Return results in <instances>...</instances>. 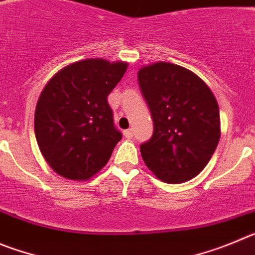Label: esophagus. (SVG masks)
Here are the masks:
<instances>
[{
    "instance_id": "esophagus-1",
    "label": "esophagus",
    "mask_w": 255,
    "mask_h": 255,
    "mask_svg": "<svg viewBox=\"0 0 255 255\" xmlns=\"http://www.w3.org/2000/svg\"><path fill=\"white\" fill-rule=\"evenodd\" d=\"M123 134H125L126 138H132L133 137V130L132 129H127L123 132Z\"/></svg>"
}]
</instances>
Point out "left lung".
Masks as SVG:
<instances>
[{"mask_svg":"<svg viewBox=\"0 0 255 255\" xmlns=\"http://www.w3.org/2000/svg\"><path fill=\"white\" fill-rule=\"evenodd\" d=\"M138 84L153 121L152 137L139 146L144 164L162 182H188L205 169L220 141L216 98L196 73L167 62L139 68Z\"/></svg>","mask_w":255,"mask_h":255,"instance_id":"left-lung-1","label":"left lung"}]
</instances>
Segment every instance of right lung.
<instances>
[{"label": "right lung", "mask_w": 255, "mask_h": 255, "mask_svg": "<svg viewBox=\"0 0 255 255\" xmlns=\"http://www.w3.org/2000/svg\"><path fill=\"white\" fill-rule=\"evenodd\" d=\"M127 67L122 61L82 59L47 82L36 103L34 129L39 150L58 175L89 180L109 161L122 134L107 98Z\"/></svg>", "instance_id": "add662e5"}]
</instances>
